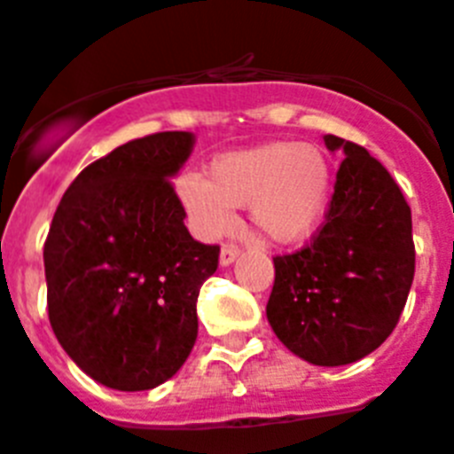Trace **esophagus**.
<instances>
[{
  "label": "esophagus",
  "mask_w": 454,
  "mask_h": 454,
  "mask_svg": "<svg viewBox=\"0 0 454 454\" xmlns=\"http://www.w3.org/2000/svg\"><path fill=\"white\" fill-rule=\"evenodd\" d=\"M236 256H239V247L234 246H224L220 250V266H231L236 262Z\"/></svg>",
  "instance_id": "esophagus-1"
}]
</instances>
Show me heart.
<instances>
[{
  "label": "heart",
  "instance_id": "1",
  "mask_svg": "<svg viewBox=\"0 0 454 454\" xmlns=\"http://www.w3.org/2000/svg\"><path fill=\"white\" fill-rule=\"evenodd\" d=\"M192 231L218 239L234 224L231 208L250 207L259 234L295 243L316 230L330 198V163L314 145L268 143L215 159L207 182L186 175L177 184Z\"/></svg>",
  "mask_w": 454,
  "mask_h": 454
}]
</instances>
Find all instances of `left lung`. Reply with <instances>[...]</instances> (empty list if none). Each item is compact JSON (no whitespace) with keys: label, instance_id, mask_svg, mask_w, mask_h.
<instances>
[{"label":"left lung","instance_id":"8db88e82","mask_svg":"<svg viewBox=\"0 0 454 454\" xmlns=\"http://www.w3.org/2000/svg\"><path fill=\"white\" fill-rule=\"evenodd\" d=\"M343 150L325 223L307 246L279 254L266 314L277 339L316 366L359 362L388 339L414 282L411 208L382 163L362 145Z\"/></svg>","mask_w":454,"mask_h":454}]
</instances>
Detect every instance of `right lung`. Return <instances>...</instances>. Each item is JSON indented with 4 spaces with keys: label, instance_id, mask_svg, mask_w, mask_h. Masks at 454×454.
Masks as SVG:
<instances>
[{
    "label": "right lung",
    "instance_id": "right-lung-1",
    "mask_svg": "<svg viewBox=\"0 0 454 454\" xmlns=\"http://www.w3.org/2000/svg\"><path fill=\"white\" fill-rule=\"evenodd\" d=\"M191 131H161L83 168L45 240L47 309L56 339L95 382L147 391L170 380L198 339V295L218 246L188 234L170 179Z\"/></svg>",
    "mask_w": 454,
    "mask_h": 454
}]
</instances>
